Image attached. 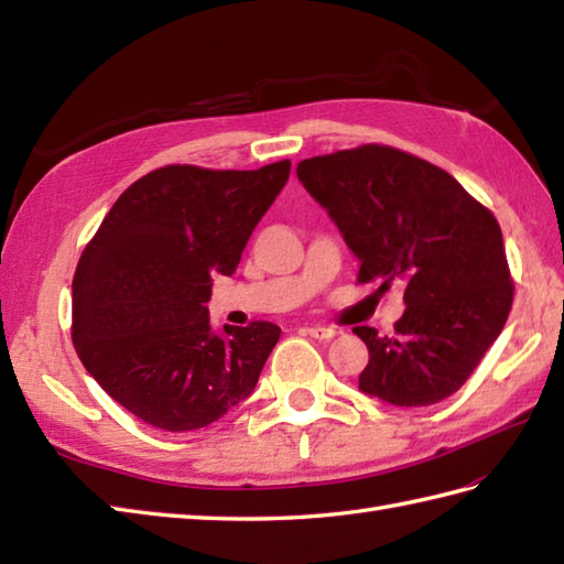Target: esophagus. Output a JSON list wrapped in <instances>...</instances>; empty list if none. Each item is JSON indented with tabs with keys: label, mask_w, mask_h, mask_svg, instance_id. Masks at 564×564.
I'll list each match as a JSON object with an SVG mask.
<instances>
[{
	"label": "esophagus",
	"mask_w": 564,
	"mask_h": 564,
	"mask_svg": "<svg viewBox=\"0 0 564 564\" xmlns=\"http://www.w3.org/2000/svg\"><path fill=\"white\" fill-rule=\"evenodd\" d=\"M305 334H310L313 339H319V341H327L332 337H337V329L334 327H325V325H313V327H303Z\"/></svg>",
	"instance_id": "obj_1"
}]
</instances>
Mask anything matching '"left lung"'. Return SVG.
I'll return each instance as SVG.
<instances>
[{
	"instance_id": "left-lung-1",
	"label": "left lung",
	"mask_w": 564,
	"mask_h": 564,
	"mask_svg": "<svg viewBox=\"0 0 564 564\" xmlns=\"http://www.w3.org/2000/svg\"><path fill=\"white\" fill-rule=\"evenodd\" d=\"M361 261L358 283H404L392 337L354 327L368 346L358 388L398 406L451 398L507 325L513 281L492 210L416 154L358 145L297 164Z\"/></svg>"
}]
</instances>
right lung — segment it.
Here are the masks:
<instances>
[{
	"label": "right lung",
	"mask_w": 564,
	"mask_h": 564,
	"mask_svg": "<svg viewBox=\"0 0 564 564\" xmlns=\"http://www.w3.org/2000/svg\"><path fill=\"white\" fill-rule=\"evenodd\" d=\"M291 162L261 170L166 164L106 213L72 279V344L106 394L162 431L203 429L254 390L273 322L213 334V275H232Z\"/></svg>",
	"instance_id": "add662e5"
}]
</instances>
